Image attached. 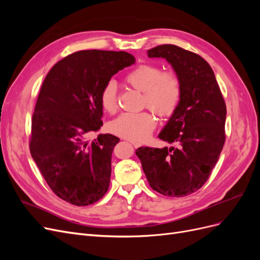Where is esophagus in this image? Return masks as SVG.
I'll return each mask as SVG.
<instances>
[{
  "label": "esophagus",
  "mask_w": 260,
  "mask_h": 260,
  "mask_svg": "<svg viewBox=\"0 0 260 260\" xmlns=\"http://www.w3.org/2000/svg\"><path fill=\"white\" fill-rule=\"evenodd\" d=\"M132 145H133V147H135V148H138L139 146H140V144H138V143H135V142H133V143H131Z\"/></svg>",
  "instance_id": "esophagus-1"
}]
</instances>
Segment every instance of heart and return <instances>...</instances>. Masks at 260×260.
Masks as SVG:
<instances>
[{
    "mask_svg": "<svg viewBox=\"0 0 260 260\" xmlns=\"http://www.w3.org/2000/svg\"><path fill=\"white\" fill-rule=\"evenodd\" d=\"M124 81L131 88L143 93L142 103L160 117L175 113L182 95L179 77L174 72H162L155 64H141L124 76ZM100 103L107 113H114L118 107L117 85L108 81L100 93ZM156 125L154 116L148 112L122 114L109 122L108 130L113 135L131 142H142L151 135Z\"/></svg>",
    "mask_w": 260,
    "mask_h": 260,
    "instance_id": "1",
    "label": "heart"
}]
</instances>
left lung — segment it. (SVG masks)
Wrapping results in <instances>:
<instances>
[{"instance_id":"obj_1","label":"left lung","mask_w":260,"mask_h":260,"mask_svg":"<svg viewBox=\"0 0 260 260\" xmlns=\"http://www.w3.org/2000/svg\"><path fill=\"white\" fill-rule=\"evenodd\" d=\"M147 55L166 59L181 82L179 106L158 136L177 147L141 146L136 154L153 190L183 198L200 190L218 161L225 141V103L214 72L200 55L172 44Z\"/></svg>"}]
</instances>
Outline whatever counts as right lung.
I'll list each match as a JSON object with an SVG mask.
<instances>
[{
  "label": "right lung",
  "instance_id": "right-lung-1",
  "mask_svg": "<svg viewBox=\"0 0 260 260\" xmlns=\"http://www.w3.org/2000/svg\"><path fill=\"white\" fill-rule=\"evenodd\" d=\"M135 62L122 51H79L56 62L43 81L31 120L30 153L52 191L73 205H91L108 190L119 139L106 133L88 143L85 137L103 124V86Z\"/></svg>",
  "mask_w": 260,
  "mask_h": 260
}]
</instances>
